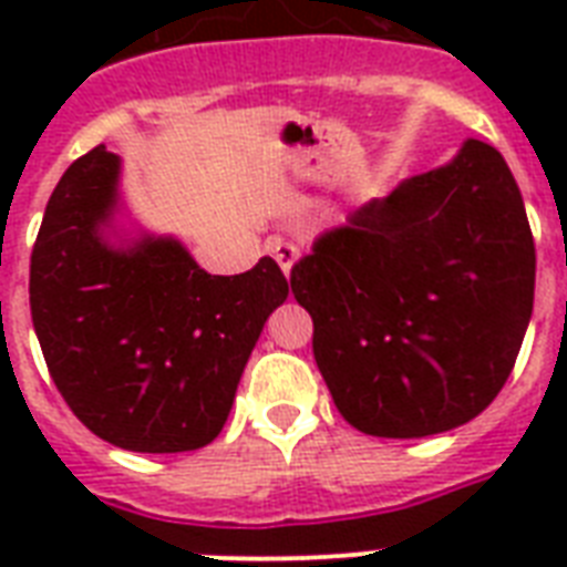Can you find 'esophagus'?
I'll return each mask as SVG.
<instances>
[{
    "label": "esophagus",
    "instance_id": "1",
    "mask_svg": "<svg viewBox=\"0 0 567 567\" xmlns=\"http://www.w3.org/2000/svg\"><path fill=\"white\" fill-rule=\"evenodd\" d=\"M267 249L274 252V258H276V261H279V267H282V274H285V276L291 274L293 261L300 258V249L293 247L291 240H282V238H274V240H270V244H267Z\"/></svg>",
    "mask_w": 567,
    "mask_h": 567
}]
</instances>
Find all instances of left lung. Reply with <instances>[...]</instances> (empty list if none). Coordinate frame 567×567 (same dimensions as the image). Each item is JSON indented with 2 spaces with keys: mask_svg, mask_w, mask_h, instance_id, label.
<instances>
[{
  "mask_svg": "<svg viewBox=\"0 0 567 567\" xmlns=\"http://www.w3.org/2000/svg\"><path fill=\"white\" fill-rule=\"evenodd\" d=\"M344 421L379 439L462 426L506 385L536 297V244L503 155L467 141L291 267Z\"/></svg>",
  "mask_w": 567,
  "mask_h": 567,
  "instance_id": "obj_1",
  "label": "left lung"
}]
</instances>
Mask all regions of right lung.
I'll return each instance as SVG.
<instances>
[{
  "instance_id": "add662e5",
  "label": "right lung",
  "mask_w": 567,
  "mask_h": 567,
  "mask_svg": "<svg viewBox=\"0 0 567 567\" xmlns=\"http://www.w3.org/2000/svg\"><path fill=\"white\" fill-rule=\"evenodd\" d=\"M120 158H75L31 249L29 306L49 377L79 421L114 447L185 453L212 444L265 320L288 297L274 258L212 276L176 240L114 249L102 238Z\"/></svg>"
}]
</instances>
